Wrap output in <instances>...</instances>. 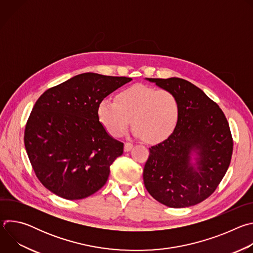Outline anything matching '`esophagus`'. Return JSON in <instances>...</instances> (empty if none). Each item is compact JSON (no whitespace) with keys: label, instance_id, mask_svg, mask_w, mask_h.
Here are the masks:
<instances>
[{"label":"esophagus","instance_id":"34e87169","mask_svg":"<svg viewBox=\"0 0 253 253\" xmlns=\"http://www.w3.org/2000/svg\"><path fill=\"white\" fill-rule=\"evenodd\" d=\"M132 148H133V144H131V143H125L124 144V151L125 152H129Z\"/></svg>","mask_w":253,"mask_h":253}]
</instances>
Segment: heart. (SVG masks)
<instances>
[{
	"instance_id": "heart-1",
	"label": "heart",
	"mask_w": 253,
	"mask_h": 253,
	"mask_svg": "<svg viewBox=\"0 0 253 253\" xmlns=\"http://www.w3.org/2000/svg\"><path fill=\"white\" fill-rule=\"evenodd\" d=\"M179 116L180 105L174 94L142 84L122 90L115 101L102 100L97 107L98 120L111 136H121L131 120L134 135L152 144L170 137Z\"/></svg>"
}]
</instances>
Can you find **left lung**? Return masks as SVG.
I'll return each instance as SVG.
<instances>
[{"instance_id":"8db88e82","label":"left lung","mask_w":253,"mask_h":253,"mask_svg":"<svg viewBox=\"0 0 253 253\" xmlns=\"http://www.w3.org/2000/svg\"><path fill=\"white\" fill-rule=\"evenodd\" d=\"M145 79L177 97L180 116L170 137L149 148L144 185L168 207L193 206L214 192L229 167L233 141L227 119L217 104L184 79Z\"/></svg>"}]
</instances>
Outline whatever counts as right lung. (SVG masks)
I'll use <instances>...</instances> for the list:
<instances>
[{"label": "right lung", "mask_w": 253, "mask_h": 253, "mask_svg": "<svg viewBox=\"0 0 253 253\" xmlns=\"http://www.w3.org/2000/svg\"><path fill=\"white\" fill-rule=\"evenodd\" d=\"M131 80L83 73L48 89L36 102L25 148L36 175L52 193L77 200L105 185L124 145L99 122L97 107Z\"/></svg>", "instance_id": "1"}]
</instances>
